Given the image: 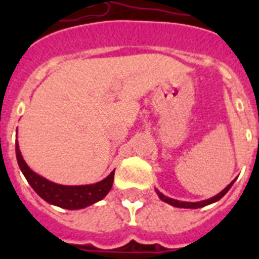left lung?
<instances>
[{
	"instance_id": "8db88e82",
	"label": "left lung",
	"mask_w": 259,
	"mask_h": 259,
	"mask_svg": "<svg viewBox=\"0 0 259 259\" xmlns=\"http://www.w3.org/2000/svg\"><path fill=\"white\" fill-rule=\"evenodd\" d=\"M234 184V181H231L227 187H226L222 192H219L218 195H215L213 197H209V199H207V200H201V201H195V203H192V201H180V200H175V199H170V197L165 196V195H162L158 189H156V192H157L158 197L161 199L162 201H165V203H168V204L173 205V207H177V208H201V207H205V205L211 204V203H215V201L221 200L222 197L225 196L226 193L229 192V189L231 188V185Z\"/></svg>"
}]
</instances>
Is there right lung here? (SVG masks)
Instances as JSON below:
<instances>
[{
	"label": "right lung",
	"instance_id": "right-lung-1",
	"mask_svg": "<svg viewBox=\"0 0 259 259\" xmlns=\"http://www.w3.org/2000/svg\"><path fill=\"white\" fill-rule=\"evenodd\" d=\"M16 156H17L18 166L24 173L26 181L34 189L38 196L42 197L47 203L58 205L66 209H80L84 207L102 200L110 192L113 187L114 170L109 176L99 183L89 185H62L47 180L37 173H34L26 165L21 156L18 144L16 141Z\"/></svg>",
	"mask_w": 259,
	"mask_h": 259
}]
</instances>
